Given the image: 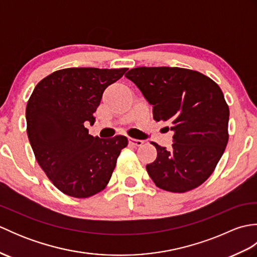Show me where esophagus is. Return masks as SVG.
<instances>
[{"label": "esophagus", "mask_w": 257, "mask_h": 257, "mask_svg": "<svg viewBox=\"0 0 257 257\" xmlns=\"http://www.w3.org/2000/svg\"><path fill=\"white\" fill-rule=\"evenodd\" d=\"M129 143L132 144L133 146L136 147H140L144 145V140H140V139H134V138H129Z\"/></svg>", "instance_id": "esophagus-1"}]
</instances>
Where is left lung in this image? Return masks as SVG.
Segmentation results:
<instances>
[{"label":"left lung","instance_id":"obj_1","mask_svg":"<svg viewBox=\"0 0 257 257\" xmlns=\"http://www.w3.org/2000/svg\"><path fill=\"white\" fill-rule=\"evenodd\" d=\"M173 133L172 148L152 143L157 159L147 172L158 188L183 193L209 178L227 145L230 110L217 84L195 70L137 67L124 75Z\"/></svg>","mask_w":257,"mask_h":257}]
</instances>
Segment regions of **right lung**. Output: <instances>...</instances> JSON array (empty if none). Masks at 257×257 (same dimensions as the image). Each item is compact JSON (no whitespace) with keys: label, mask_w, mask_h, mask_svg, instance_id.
Here are the masks:
<instances>
[{"label":"right lung","mask_w":257,"mask_h":257,"mask_svg":"<svg viewBox=\"0 0 257 257\" xmlns=\"http://www.w3.org/2000/svg\"><path fill=\"white\" fill-rule=\"evenodd\" d=\"M128 68L72 67L42 79L26 106L27 136L38 165L55 187L73 198H89L106 187L124 136L88 134L102 94Z\"/></svg>","instance_id":"1"}]
</instances>
